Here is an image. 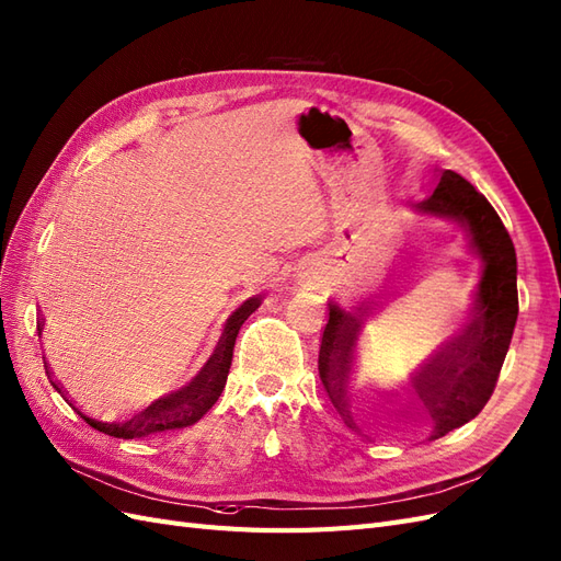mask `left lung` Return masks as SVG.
Here are the masks:
<instances>
[{
  "instance_id": "1",
  "label": "left lung",
  "mask_w": 561,
  "mask_h": 561,
  "mask_svg": "<svg viewBox=\"0 0 561 561\" xmlns=\"http://www.w3.org/2000/svg\"><path fill=\"white\" fill-rule=\"evenodd\" d=\"M419 209L462 222L472 249L484 261L470 324L413 380L415 394L435 419L432 439H439L472 421L499 382L519 314L517 255L501 216L482 192L456 171H442L435 192L419 204ZM359 317L329 302V322L319 347V378L347 427H355L347 411V382L362 327Z\"/></svg>"
}]
</instances>
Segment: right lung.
Masks as SVG:
<instances>
[{"label":"right lung","instance_id":"right-lung-1","mask_svg":"<svg viewBox=\"0 0 561 561\" xmlns=\"http://www.w3.org/2000/svg\"><path fill=\"white\" fill-rule=\"evenodd\" d=\"M259 306H261V298L253 296L244 302L242 308L234 310L226 322V329H222V335L214 350V355L202 366V371L192 378L185 388L159 397L157 402H152L148 409H142L138 415H134V419L122 421V423H117V421L103 423L95 419H87V415L79 411L77 413L82 415V419L93 430L105 432V435L117 437V439H138V437L154 435V432L181 430L187 425H195L202 415L218 402L222 388H226L237 333L249 319V314ZM39 329H42V324H37V331ZM46 376H51L49 366H46ZM51 386L60 392L58 382L54 378H51Z\"/></svg>","mask_w":561,"mask_h":561}]
</instances>
